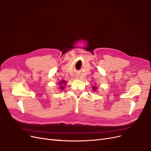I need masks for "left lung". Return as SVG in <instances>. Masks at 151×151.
<instances>
[{"label": "left lung", "instance_id": "1", "mask_svg": "<svg viewBox=\"0 0 151 151\" xmlns=\"http://www.w3.org/2000/svg\"><path fill=\"white\" fill-rule=\"evenodd\" d=\"M96 89H97L96 87H95V86H93V87H92V89H93V91H96Z\"/></svg>", "mask_w": 151, "mask_h": 151}]
</instances>
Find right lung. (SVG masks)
Returning <instances> with one entry per match:
<instances>
[{"label": "right lung", "instance_id": "add662e5", "mask_svg": "<svg viewBox=\"0 0 151 151\" xmlns=\"http://www.w3.org/2000/svg\"><path fill=\"white\" fill-rule=\"evenodd\" d=\"M59 84H61V86H60V89L61 90H63L64 89V87H65V86H62V84H66V82L65 81H60L59 82Z\"/></svg>", "mask_w": 151, "mask_h": 151}]
</instances>
